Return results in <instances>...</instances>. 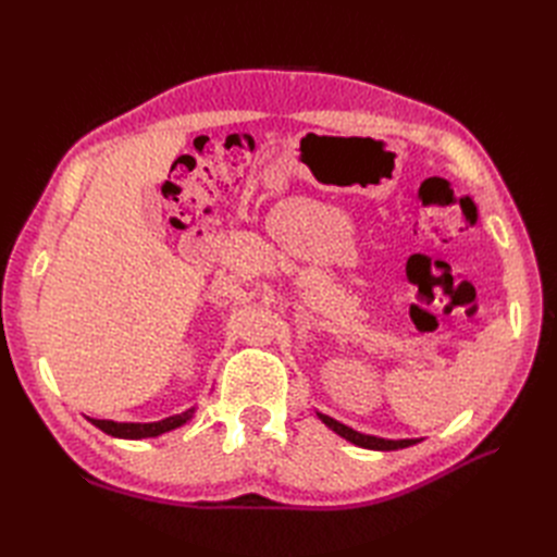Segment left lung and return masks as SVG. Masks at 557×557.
<instances>
[{
    "label": "left lung",
    "mask_w": 557,
    "mask_h": 557,
    "mask_svg": "<svg viewBox=\"0 0 557 557\" xmlns=\"http://www.w3.org/2000/svg\"><path fill=\"white\" fill-rule=\"evenodd\" d=\"M315 416H318L320 420H323V423H325L332 432L344 436L346 442L356 444V446H360V448H369V450H397V448H407V446L418 444V440H381V436L362 434V432H358V430H352V428L339 423V420H334V418H330V416H325V413H320V411H315Z\"/></svg>",
    "instance_id": "obj_1"
}]
</instances>
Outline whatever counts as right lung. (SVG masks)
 I'll return each mask as SVG.
<instances>
[{"instance_id": "right-lung-1", "label": "right lung", "mask_w": 557, "mask_h": 557, "mask_svg": "<svg viewBox=\"0 0 557 557\" xmlns=\"http://www.w3.org/2000/svg\"><path fill=\"white\" fill-rule=\"evenodd\" d=\"M195 411L197 409L193 407L183 413L156 420V423H115V420H97V418H88V420L95 428H99L111 436H117V440H148V436H160L164 432H172L185 425L195 416Z\"/></svg>"}]
</instances>
